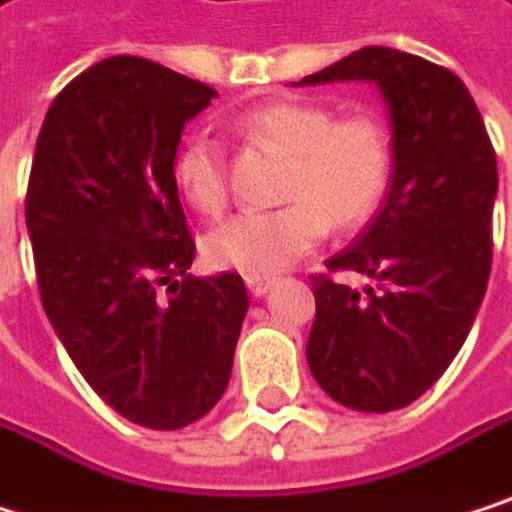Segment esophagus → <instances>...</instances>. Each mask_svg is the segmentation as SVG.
<instances>
[{
  "mask_svg": "<svg viewBox=\"0 0 512 512\" xmlns=\"http://www.w3.org/2000/svg\"><path fill=\"white\" fill-rule=\"evenodd\" d=\"M273 285H276V279H270V276H245V288H248L251 297H264V294H270Z\"/></svg>",
  "mask_w": 512,
  "mask_h": 512,
  "instance_id": "34e87169",
  "label": "esophagus"
}]
</instances>
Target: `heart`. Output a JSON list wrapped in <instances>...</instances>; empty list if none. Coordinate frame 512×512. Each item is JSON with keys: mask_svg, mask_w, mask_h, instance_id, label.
Wrapping results in <instances>:
<instances>
[{"mask_svg": "<svg viewBox=\"0 0 512 512\" xmlns=\"http://www.w3.org/2000/svg\"><path fill=\"white\" fill-rule=\"evenodd\" d=\"M251 140L288 152L276 209H248L215 227L203 251L212 267L273 276L315 248L327 227L363 224L390 179V134L372 113L336 116L321 101H270L236 119ZM173 185L200 215L227 206L224 146L209 131L188 134L173 155Z\"/></svg>", "mask_w": 512, "mask_h": 512, "instance_id": "1", "label": "heart"}]
</instances>
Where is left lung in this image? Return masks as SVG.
Instances as JSON below:
<instances>
[{"label": "left lung", "mask_w": 512, "mask_h": 512, "mask_svg": "<svg viewBox=\"0 0 512 512\" xmlns=\"http://www.w3.org/2000/svg\"><path fill=\"white\" fill-rule=\"evenodd\" d=\"M372 80L393 125L390 191L330 273L372 276L363 294L312 276L306 360L327 396L354 411H396L453 363L492 270L495 149L465 83L423 56L363 47L303 83Z\"/></svg>", "instance_id": "left-lung-1"}]
</instances>
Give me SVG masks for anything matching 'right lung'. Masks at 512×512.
<instances>
[{
	"label": "right lung",
	"instance_id": "add662e5",
	"mask_svg": "<svg viewBox=\"0 0 512 512\" xmlns=\"http://www.w3.org/2000/svg\"><path fill=\"white\" fill-rule=\"evenodd\" d=\"M215 95L110 56L56 95L35 143L26 227L41 306L86 384L146 429L215 408L248 312L236 273L188 276L194 239L173 185L185 122Z\"/></svg>",
	"mask_w": 512,
	"mask_h": 512
}]
</instances>
